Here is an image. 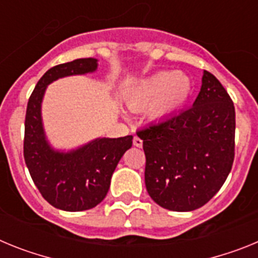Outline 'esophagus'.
Wrapping results in <instances>:
<instances>
[{"instance_id": "1", "label": "esophagus", "mask_w": 258, "mask_h": 258, "mask_svg": "<svg viewBox=\"0 0 258 258\" xmlns=\"http://www.w3.org/2000/svg\"><path fill=\"white\" fill-rule=\"evenodd\" d=\"M133 145L136 146V147H142V145H143V141L141 140L140 137L134 136V138H133Z\"/></svg>"}]
</instances>
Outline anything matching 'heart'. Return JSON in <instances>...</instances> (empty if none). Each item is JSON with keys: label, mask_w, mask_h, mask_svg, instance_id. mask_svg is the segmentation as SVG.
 Returning <instances> with one entry per match:
<instances>
[{"label": "heart", "mask_w": 258, "mask_h": 258, "mask_svg": "<svg viewBox=\"0 0 258 258\" xmlns=\"http://www.w3.org/2000/svg\"><path fill=\"white\" fill-rule=\"evenodd\" d=\"M191 93L192 83L190 77L175 71H164L141 80L129 90L125 103L133 111H140L151 104L149 117L160 121L183 108Z\"/></svg>", "instance_id": "heart-1"}]
</instances>
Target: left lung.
<instances>
[{"instance_id":"8db88e82","label":"left lung","mask_w":258,"mask_h":258,"mask_svg":"<svg viewBox=\"0 0 258 258\" xmlns=\"http://www.w3.org/2000/svg\"><path fill=\"white\" fill-rule=\"evenodd\" d=\"M137 136L146 155L145 182L156 204L190 212L218 192L234 163L235 108L211 72L204 71L192 107Z\"/></svg>"}]
</instances>
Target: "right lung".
Masks as SVG:
<instances>
[{
    "label": "right lung",
    "instance_id": "1",
    "mask_svg": "<svg viewBox=\"0 0 258 258\" xmlns=\"http://www.w3.org/2000/svg\"><path fill=\"white\" fill-rule=\"evenodd\" d=\"M98 60L83 58L46 71L29 97L24 124V160L36 187L52 207L88 211L106 198L118 161L132 147L133 136L97 138L71 151L52 149L44 131L41 104L49 84L61 77L95 72Z\"/></svg>",
    "mask_w": 258,
    "mask_h": 258
}]
</instances>
